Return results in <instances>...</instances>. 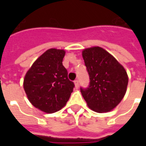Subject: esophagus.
<instances>
[{
  "instance_id": "obj_1",
  "label": "esophagus",
  "mask_w": 146,
  "mask_h": 146,
  "mask_svg": "<svg viewBox=\"0 0 146 146\" xmlns=\"http://www.w3.org/2000/svg\"><path fill=\"white\" fill-rule=\"evenodd\" d=\"M74 84H75L76 89H78V88H79V80H74Z\"/></svg>"
}]
</instances>
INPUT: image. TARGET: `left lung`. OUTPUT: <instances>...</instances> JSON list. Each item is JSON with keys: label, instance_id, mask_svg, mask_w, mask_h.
<instances>
[{"label": "left lung", "instance_id": "1", "mask_svg": "<svg viewBox=\"0 0 146 146\" xmlns=\"http://www.w3.org/2000/svg\"><path fill=\"white\" fill-rule=\"evenodd\" d=\"M82 57L90 80L87 88L80 87L85 101L94 111H111L124 97L128 84L127 72L112 55L100 47L85 49Z\"/></svg>", "mask_w": 146, "mask_h": 146}]
</instances>
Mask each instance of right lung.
<instances>
[{
  "label": "right lung",
  "mask_w": 146,
  "mask_h": 146,
  "mask_svg": "<svg viewBox=\"0 0 146 146\" xmlns=\"http://www.w3.org/2000/svg\"><path fill=\"white\" fill-rule=\"evenodd\" d=\"M64 50L50 48L35 61L24 78L23 87L33 106L54 113L66 104L75 85L63 66Z\"/></svg>",
  "instance_id": "right-lung-1"
}]
</instances>
